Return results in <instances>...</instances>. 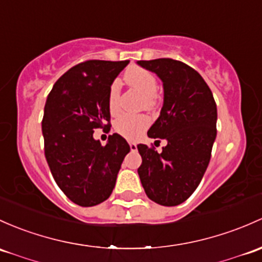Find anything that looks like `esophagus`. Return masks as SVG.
I'll return each mask as SVG.
<instances>
[{"label":"esophagus","instance_id":"34e87169","mask_svg":"<svg viewBox=\"0 0 262 262\" xmlns=\"http://www.w3.org/2000/svg\"><path fill=\"white\" fill-rule=\"evenodd\" d=\"M129 147H130V149L133 150V152H136L137 150V144L134 142H129Z\"/></svg>","mask_w":262,"mask_h":262}]
</instances>
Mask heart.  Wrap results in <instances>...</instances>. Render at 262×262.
I'll list each match as a JSON object with an SVG mask.
<instances>
[{"label":"heart","instance_id":"b5f03b06","mask_svg":"<svg viewBox=\"0 0 262 262\" xmlns=\"http://www.w3.org/2000/svg\"><path fill=\"white\" fill-rule=\"evenodd\" d=\"M125 81L132 88L137 89L142 95H144V104L147 108L154 105V95L157 93V79L150 71L143 68H130L124 75ZM118 96H119V81L115 80L110 85L108 104L110 113L114 114L118 110ZM150 119L147 115H130L123 114L117 118L114 123V129L118 134L126 139H138L145 129L149 126Z\"/></svg>","mask_w":262,"mask_h":262}]
</instances>
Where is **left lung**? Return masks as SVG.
Wrapping results in <instances>:
<instances>
[{
    "mask_svg": "<svg viewBox=\"0 0 262 262\" xmlns=\"http://www.w3.org/2000/svg\"><path fill=\"white\" fill-rule=\"evenodd\" d=\"M137 64L163 82V106L148 137L167 140L161 153L138 144L140 182L158 205H181L196 191L210 163L217 134L216 103L202 76L184 62L156 59Z\"/></svg>",
    "mask_w": 262,
    "mask_h": 262,
    "instance_id": "8db88e82",
    "label": "left lung"
}]
</instances>
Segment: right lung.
I'll use <instances>...</instances> for the list:
<instances>
[{
    "label": "right lung",
    "mask_w": 262,
    "mask_h": 262,
    "mask_svg": "<svg viewBox=\"0 0 262 262\" xmlns=\"http://www.w3.org/2000/svg\"><path fill=\"white\" fill-rule=\"evenodd\" d=\"M128 64V60H89L75 65L55 82L46 99V161L59 188L82 207L108 200L124 157L130 152L119 134L109 136L105 145L93 137L96 128L110 130V85Z\"/></svg>",
    "instance_id": "1"
}]
</instances>
